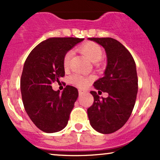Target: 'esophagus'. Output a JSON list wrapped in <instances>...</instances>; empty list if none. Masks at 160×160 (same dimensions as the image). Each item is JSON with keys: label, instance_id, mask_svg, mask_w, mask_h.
<instances>
[{"label": "esophagus", "instance_id": "esophagus-1", "mask_svg": "<svg viewBox=\"0 0 160 160\" xmlns=\"http://www.w3.org/2000/svg\"><path fill=\"white\" fill-rule=\"evenodd\" d=\"M86 93V91H83L82 90H79V94H80V95L83 94V93Z\"/></svg>", "mask_w": 160, "mask_h": 160}]
</instances>
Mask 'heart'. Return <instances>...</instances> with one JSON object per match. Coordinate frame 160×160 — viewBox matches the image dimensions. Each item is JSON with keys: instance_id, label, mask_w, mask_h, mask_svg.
Segmentation results:
<instances>
[{"instance_id": "heart-1", "label": "heart", "mask_w": 160, "mask_h": 160, "mask_svg": "<svg viewBox=\"0 0 160 160\" xmlns=\"http://www.w3.org/2000/svg\"><path fill=\"white\" fill-rule=\"evenodd\" d=\"M80 50L82 54L93 63H97L102 60L103 51L99 44L93 42H87L80 47ZM73 55L72 50L67 52L63 57V67L65 69L69 68L71 58ZM70 80L74 85L80 88H86L89 86L92 80L91 77H84L80 74H74L70 78Z\"/></svg>"}]
</instances>
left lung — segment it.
<instances>
[{"label":"left lung","mask_w":160,"mask_h":160,"mask_svg":"<svg viewBox=\"0 0 160 160\" xmlns=\"http://www.w3.org/2000/svg\"><path fill=\"white\" fill-rule=\"evenodd\" d=\"M105 48L108 65L105 75L93 84L98 92L108 93L100 98L91 91L93 103L88 108L91 127L102 134L118 130L130 117L138 90L135 62L131 53L121 42L112 38H88Z\"/></svg>","instance_id":"8db88e82"}]
</instances>
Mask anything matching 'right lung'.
<instances>
[{"label": "right lung", "instance_id": "add662e5", "mask_svg": "<svg viewBox=\"0 0 160 160\" xmlns=\"http://www.w3.org/2000/svg\"><path fill=\"white\" fill-rule=\"evenodd\" d=\"M82 40L50 38L35 47L25 60L20 79L23 105L31 120L44 132H57L67 126L78 91L67 86L61 94L52 90V84L65 75L63 55Z\"/></svg>", "mask_w": 160, "mask_h": 160}]
</instances>
